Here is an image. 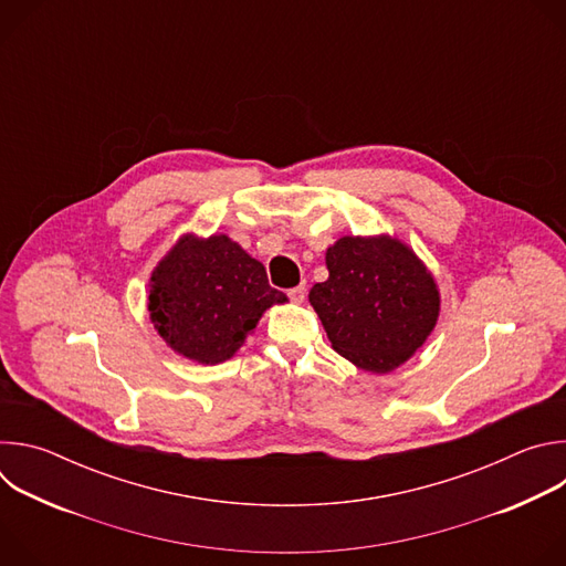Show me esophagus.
<instances>
[{"label":"esophagus","instance_id":"obj_1","mask_svg":"<svg viewBox=\"0 0 566 566\" xmlns=\"http://www.w3.org/2000/svg\"><path fill=\"white\" fill-rule=\"evenodd\" d=\"M289 297H291L295 304H302V302H304V297H306V286H304V284H300V286L291 289V291H289Z\"/></svg>","mask_w":566,"mask_h":566}]
</instances>
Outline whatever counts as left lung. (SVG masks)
<instances>
[{"label": "left lung", "instance_id": "obj_1", "mask_svg": "<svg viewBox=\"0 0 566 566\" xmlns=\"http://www.w3.org/2000/svg\"><path fill=\"white\" fill-rule=\"evenodd\" d=\"M329 280L308 291L332 347L371 374L408 363L432 334L441 295L428 266L396 237H340L327 249Z\"/></svg>", "mask_w": 566, "mask_h": 566}]
</instances>
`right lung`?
<instances>
[{
  "label": "right lung",
  "mask_w": 566,
  "mask_h": 566,
  "mask_svg": "<svg viewBox=\"0 0 566 566\" xmlns=\"http://www.w3.org/2000/svg\"><path fill=\"white\" fill-rule=\"evenodd\" d=\"M147 311L170 349L201 365L237 354L260 317L286 295L228 234L179 237L149 277Z\"/></svg>",
  "instance_id": "right-lung-1"
}]
</instances>
